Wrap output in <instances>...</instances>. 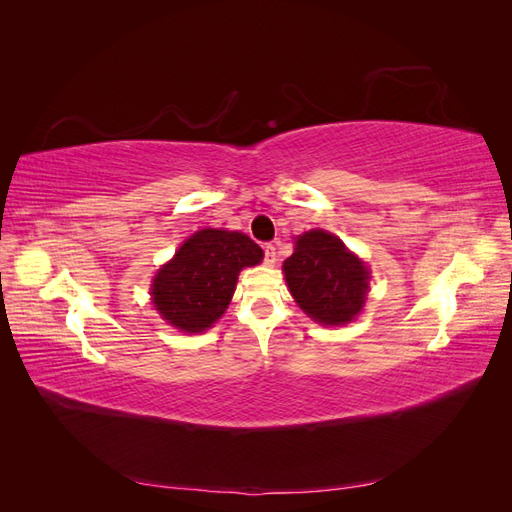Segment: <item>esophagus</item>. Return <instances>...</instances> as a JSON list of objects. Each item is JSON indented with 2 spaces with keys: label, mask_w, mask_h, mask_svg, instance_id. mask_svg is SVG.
I'll return each mask as SVG.
<instances>
[{
  "label": "esophagus",
  "mask_w": 512,
  "mask_h": 512,
  "mask_svg": "<svg viewBox=\"0 0 512 512\" xmlns=\"http://www.w3.org/2000/svg\"><path fill=\"white\" fill-rule=\"evenodd\" d=\"M262 250H265V262H267V265H269V267L275 265V260H277L275 245H273V243H265V245H262Z\"/></svg>",
  "instance_id": "1"
}]
</instances>
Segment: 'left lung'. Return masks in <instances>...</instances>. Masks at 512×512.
<instances>
[{"label": "left lung", "mask_w": 512, "mask_h": 512, "mask_svg": "<svg viewBox=\"0 0 512 512\" xmlns=\"http://www.w3.org/2000/svg\"><path fill=\"white\" fill-rule=\"evenodd\" d=\"M286 282L303 312L322 324H344L361 312L369 273L346 245L324 230L305 232L284 262Z\"/></svg>", "instance_id": "obj_1"}]
</instances>
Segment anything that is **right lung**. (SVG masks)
<instances>
[{"label": "right lung", "mask_w": 512, "mask_h": 512, "mask_svg": "<svg viewBox=\"0 0 512 512\" xmlns=\"http://www.w3.org/2000/svg\"><path fill=\"white\" fill-rule=\"evenodd\" d=\"M260 260L258 243L241 232L200 230L156 275L153 303L173 327L185 333L205 331L226 312L239 271Z\"/></svg>", "instance_id": "1"}]
</instances>
